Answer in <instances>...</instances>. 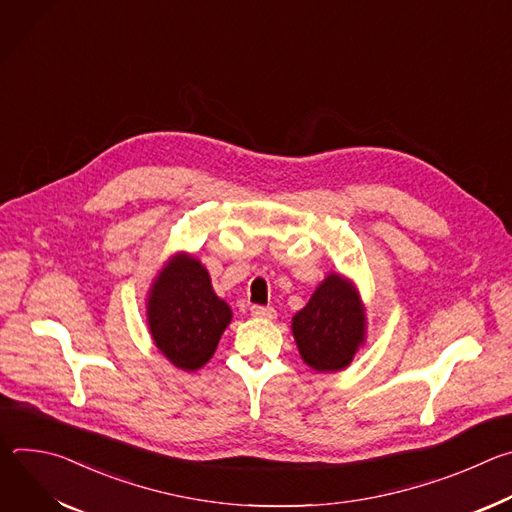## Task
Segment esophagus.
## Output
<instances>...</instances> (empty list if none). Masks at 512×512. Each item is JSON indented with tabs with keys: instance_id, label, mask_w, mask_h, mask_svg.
Wrapping results in <instances>:
<instances>
[{
	"instance_id": "obj_1",
	"label": "esophagus",
	"mask_w": 512,
	"mask_h": 512,
	"mask_svg": "<svg viewBox=\"0 0 512 512\" xmlns=\"http://www.w3.org/2000/svg\"><path fill=\"white\" fill-rule=\"evenodd\" d=\"M251 316L253 318H261V320H273L275 318V310L273 308H265V306H251Z\"/></svg>"
}]
</instances>
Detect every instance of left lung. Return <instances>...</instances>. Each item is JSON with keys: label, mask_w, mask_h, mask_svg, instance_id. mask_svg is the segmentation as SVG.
<instances>
[{"label": "left lung", "mask_w": 512, "mask_h": 512, "mask_svg": "<svg viewBox=\"0 0 512 512\" xmlns=\"http://www.w3.org/2000/svg\"><path fill=\"white\" fill-rule=\"evenodd\" d=\"M291 334L312 371H344L367 344V308L356 283L342 273H328L291 318Z\"/></svg>", "instance_id": "8db88e82"}]
</instances>
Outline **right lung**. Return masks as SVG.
<instances>
[{
  "instance_id": "1",
  "label": "right lung",
  "mask_w": 512,
  "mask_h": 512,
  "mask_svg": "<svg viewBox=\"0 0 512 512\" xmlns=\"http://www.w3.org/2000/svg\"><path fill=\"white\" fill-rule=\"evenodd\" d=\"M145 316L156 348L184 373L202 369L233 320L198 257L180 251L152 279Z\"/></svg>"
}]
</instances>
